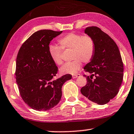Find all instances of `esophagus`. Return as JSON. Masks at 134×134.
<instances>
[{"mask_svg":"<svg viewBox=\"0 0 134 134\" xmlns=\"http://www.w3.org/2000/svg\"><path fill=\"white\" fill-rule=\"evenodd\" d=\"M80 76V74H74V75H72V78H76L79 77Z\"/></svg>","mask_w":134,"mask_h":134,"instance_id":"34e87169","label":"esophagus"}]
</instances>
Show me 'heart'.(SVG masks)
Instances as JSON below:
<instances>
[{"mask_svg": "<svg viewBox=\"0 0 134 134\" xmlns=\"http://www.w3.org/2000/svg\"><path fill=\"white\" fill-rule=\"evenodd\" d=\"M59 46L50 45L49 53L55 64H62V50L71 49V62L65 63L60 69L62 74H75L82 66V61L89 62L93 59L96 52V43L89 35L69 32L60 37L58 41Z\"/></svg>", "mask_w": 134, "mask_h": 134, "instance_id": "heart-1", "label": "heart"}]
</instances>
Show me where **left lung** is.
Instances as JSON below:
<instances>
[{
  "instance_id": "left-lung-1",
  "label": "left lung",
  "mask_w": 134,
  "mask_h": 134,
  "mask_svg": "<svg viewBox=\"0 0 134 134\" xmlns=\"http://www.w3.org/2000/svg\"><path fill=\"white\" fill-rule=\"evenodd\" d=\"M96 43V52L90 62L85 66V72L91 76L81 93L91 102L105 104L117 95L124 76V63L116 44L108 34L93 26L85 30ZM95 76L94 79L93 76Z\"/></svg>"
}]
</instances>
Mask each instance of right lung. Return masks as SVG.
<instances>
[{"mask_svg": "<svg viewBox=\"0 0 134 134\" xmlns=\"http://www.w3.org/2000/svg\"><path fill=\"white\" fill-rule=\"evenodd\" d=\"M62 32L42 30L32 34L18 53L15 78L24 102L34 110L46 111L56 106L62 97V87L71 74L53 80L58 68L49 53L50 42Z\"/></svg>", "mask_w": 134, "mask_h": 134, "instance_id": "1", "label": "right lung"}]
</instances>
